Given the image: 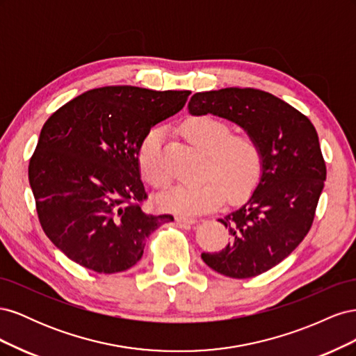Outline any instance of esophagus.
Here are the masks:
<instances>
[{"instance_id":"obj_1","label":"esophagus","mask_w":356,"mask_h":356,"mask_svg":"<svg viewBox=\"0 0 356 356\" xmlns=\"http://www.w3.org/2000/svg\"><path fill=\"white\" fill-rule=\"evenodd\" d=\"M177 222H184V224H196L197 220L190 218V217H184V215H177Z\"/></svg>"}]
</instances>
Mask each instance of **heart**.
Returning <instances> with one entry per match:
<instances>
[{"label":"heart","instance_id":"1","mask_svg":"<svg viewBox=\"0 0 356 356\" xmlns=\"http://www.w3.org/2000/svg\"><path fill=\"white\" fill-rule=\"evenodd\" d=\"M179 132L190 144L204 153L199 184H179L159 199L161 209L174 213H203L215 209L227 196L239 199L250 193L263 172V149L251 134H232L227 122L212 115L188 117ZM143 178L156 190L169 186L170 175L163 153V134L149 131L138 152Z\"/></svg>","mask_w":356,"mask_h":356}]
</instances>
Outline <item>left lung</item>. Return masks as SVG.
<instances>
[{"label": "left lung", "mask_w": 356, "mask_h": 356, "mask_svg": "<svg viewBox=\"0 0 356 356\" xmlns=\"http://www.w3.org/2000/svg\"><path fill=\"white\" fill-rule=\"evenodd\" d=\"M188 110L234 122L263 149V175L252 196L218 220L229 229L232 242L220 252H203L202 260L234 279L270 270L296 250L314 224L327 178L315 126L294 106L251 88L195 93Z\"/></svg>", "instance_id": "left-lung-1"}]
</instances>
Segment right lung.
Masks as SVG:
<instances>
[{"label": "right lung", "instance_id": "obj_1", "mask_svg": "<svg viewBox=\"0 0 356 356\" xmlns=\"http://www.w3.org/2000/svg\"><path fill=\"white\" fill-rule=\"evenodd\" d=\"M190 90L106 86L62 105L41 129L28 177L47 238L98 273L135 266L172 215L147 213L138 152L149 129L184 108Z\"/></svg>", "mask_w": 356, "mask_h": 356}]
</instances>
